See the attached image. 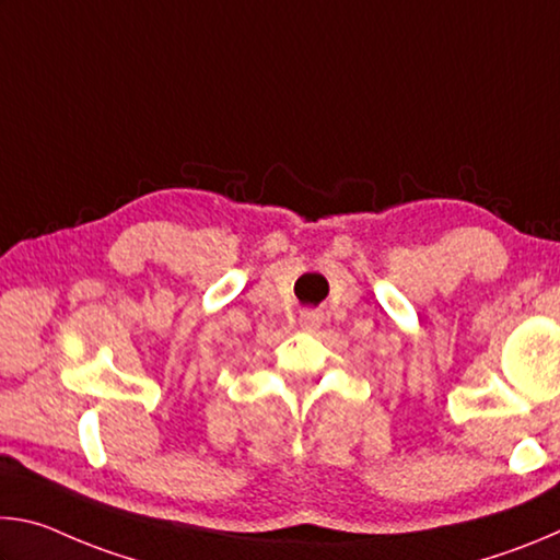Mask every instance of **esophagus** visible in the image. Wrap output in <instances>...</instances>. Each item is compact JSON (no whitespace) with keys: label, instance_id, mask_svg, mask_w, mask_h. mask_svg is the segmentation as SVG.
<instances>
[{"label":"esophagus","instance_id":"1","mask_svg":"<svg viewBox=\"0 0 560 560\" xmlns=\"http://www.w3.org/2000/svg\"><path fill=\"white\" fill-rule=\"evenodd\" d=\"M301 328L308 330V334H314V330H318L320 326V316L316 314V311H306V314H301Z\"/></svg>","mask_w":560,"mask_h":560}]
</instances>
